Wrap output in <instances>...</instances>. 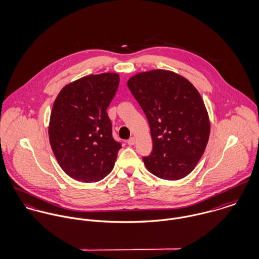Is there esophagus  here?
<instances>
[{"mask_svg":"<svg viewBox=\"0 0 259 259\" xmlns=\"http://www.w3.org/2000/svg\"><path fill=\"white\" fill-rule=\"evenodd\" d=\"M126 143H127V145H128V146H134V145L136 144V139L133 137V138H131L130 140H127V142H126Z\"/></svg>","mask_w":259,"mask_h":259,"instance_id":"1","label":"esophagus"}]
</instances>
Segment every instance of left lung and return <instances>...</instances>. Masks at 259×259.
Returning <instances> with one entry per match:
<instances>
[{"label": "left lung", "instance_id": "8db88e82", "mask_svg": "<svg viewBox=\"0 0 259 259\" xmlns=\"http://www.w3.org/2000/svg\"><path fill=\"white\" fill-rule=\"evenodd\" d=\"M127 87L148 118L152 151L143 160L166 181L189 175L206 148L210 122L202 98L180 74L153 70L134 75Z\"/></svg>", "mask_w": 259, "mask_h": 259}]
</instances>
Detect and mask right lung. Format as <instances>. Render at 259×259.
<instances>
[{"mask_svg": "<svg viewBox=\"0 0 259 259\" xmlns=\"http://www.w3.org/2000/svg\"><path fill=\"white\" fill-rule=\"evenodd\" d=\"M119 83L114 73L90 74L67 84L51 112L49 138L63 170L82 183L105 179L121 144L112 137L107 109Z\"/></svg>", "mask_w": 259, "mask_h": 259, "instance_id": "obj_1", "label": "right lung"}]
</instances>
